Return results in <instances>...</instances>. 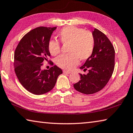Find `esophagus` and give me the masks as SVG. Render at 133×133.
<instances>
[{
  "label": "esophagus",
  "instance_id": "obj_1",
  "mask_svg": "<svg viewBox=\"0 0 133 133\" xmlns=\"http://www.w3.org/2000/svg\"><path fill=\"white\" fill-rule=\"evenodd\" d=\"M63 73H66V74H70L71 72L69 71H67V70H63Z\"/></svg>",
  "mask_w": 133,
  "mask_h": 133
}]
</instances>
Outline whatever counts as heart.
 Masks as SVG:
<instances>
[{"mask_svg":"<svg viewBox=\"0 0 133 133\" xmlns=\"http://www.w3.org/2000/svg\"><path fill=\"white\" fill-rule=\"evenodd\" d=\"M63 44H70L69 55H62L56 59V63L60 68L71 70L77 66L80 58L85 60L89 58L93 52L95 45L94 35L90 31L76 26H70L62 29L58 34ZM48 50L53 56L60 53V45L55 40H50Z\"/></svg>","mask_w":133,"mask_h":133,"instance_id":"1","label":"heart"}]
</instances>
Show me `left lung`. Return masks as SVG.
<instances>
[{
  "instance_id": "obj_1",
  "label": "left lung",
  "mask_w": 133,
  "mask_h": 133,
  "mask_svg": "<svg viewBox=\"0 0 133 133\" xmlns=\"http://www.w3.org/2000/svg\"><path fill=\"white\" fill-rule=\"evenodd\" d=\"M95 45L91 56L81 66L84 71L89 69L87 75H80V80L74 84L76 90L85 94H91L100 91L105 87L113 73L115 50L111 42L98 29L92 31Z\"/></svg>"
}]
</instances>
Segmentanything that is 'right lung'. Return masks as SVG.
<instances>
[{
	"label": "right lung",
	"mask_w": 133,
	"mask_h": 133,
	"mask_svg": "<svg viewBox=\"0 0 133 133\" xmlns=\"http://www.w3.org/2000/svg\"><path fill=\"white\" fill-rule=\"evenodd\" d=\"M57 28L38 27L22 37L14 54L15 71L19 82L28 91L40 95L53 89L61 69L53 66L42 70L43 62L50 56L48 43L53 31ZM51 64L53 63L51 62Z\"/></svg>",
	"instance_id": "add662e5"
}]
</instances>
